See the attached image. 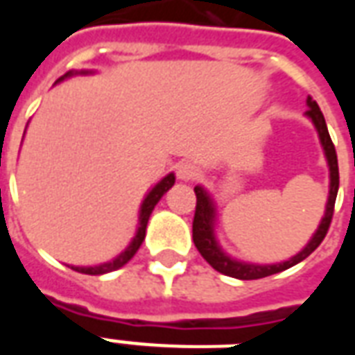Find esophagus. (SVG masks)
Wrapping results in <instances>:
<instances>
[{
  "label": "esophagus",
  "mask_w": 355,
  "mask_h": 355,
  "mask_svg": "<svg viewBox=\"0 0 355 355\" xmlns=\"http://www.w3.org/2000/svg\"><path fill=\"white\" fill-rule=\"evenodd\" d=\"M198 177V167L192 163H178L177 165V178L182 182H190L193 178Z\"/></svg>",
  "instance_id": "obj_1"
}]
</instances>
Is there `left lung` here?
Returning a JSON list of instances; mask_svg holds the SVG:
<instances>
[{
  "label": "left lung",
  "mask_w": 355,
  "mask_h": 355,
  "mask_svg": "<svg viewBox=\"0 0 355 355\" xmlns=\"http://www.w3.org/2000/svg\"><path fill=\"white\" fill-rule=\"evenodd\" d=\"M306 106H308L306 117L312 121L315 131H318V137H320L321 148H323V154H325L329 167L327 205H325V213H323V218H321L318 230L313 232V236L306 243L304 249L298 251L295 257H291L289 261L275 262V264H254V262L238 261V259H234V257L226 253L223 247H220V243H218V239H216V203L213 200V196L203 186H196L193 192H196L198 203H196V215H193L192 224L193 243L198 247L201 257L211 266L215 268L216 272H220L224 275H230V277H236V279H261V277L277 274V272H283V270H287V268L302 262L306 257H310L320 247V243L325 238V234L329 230V224H331V218H333V211H335L336 193H338V162H336V152L335 146H333V140L329 137L325 117L321 114L318 102L312 101V96H308L306 98Z\"/></svg>",
  "instance_id": "obj_1"
}]
</instances>
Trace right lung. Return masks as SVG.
<instances>
[{"label":"right lung","instance_id":"1","mask_svg":"<svg viewBox=\"0 0 355 355\" xmlns=\"http://www.w3.org/2000/svg\"><path fill=\"white\" fill-rule=\"evenodd\" d=\"M87 73H94L89 72V70H81V72H68L64 73L60 80H57V83L60 81L68 80V78H72V76H87ZM55 83V85H57ZM175 184V173H169V175H165V177L157 182L155 186L150 188V192L144 196V200L140 203L139 209V224H137V232H135V238L131 239V243L125 247L121 253L117 254L116 259H112L108 262H102V264H96V266H70L76 272H80V274H89V275H102V274H108V272H114V270H119L121 266H125L127 262L131 261L135 253L139 251V247L142 245V241L146 238V226L148 220H150V215H152V211L157 205V201L162 200L165 193L169 192L171 188Z\"/></svg>","mask_w":355,"mask_h":355}]
</instances>
